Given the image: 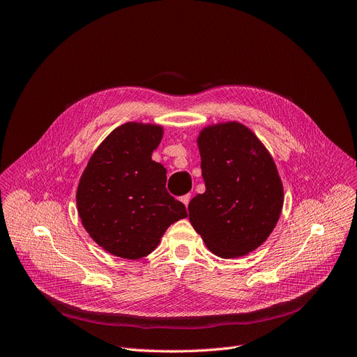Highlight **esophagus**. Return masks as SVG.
Returning <instances> with one entry per match:
<instances>
[{
    "label": "esophagus",
    "mask_w": 357,
    "mask_h": 357,
    "mask_svg": "<svg viewBox=\"0 0 357 357\" xmlns=\"http://www.w3.org/2000/svg\"><path fill=\"white\" fill-rule=\"evenodd\" d=\"M181 201H182V203L185 204V207H188V204H190V201H191V194H187V195H183V197H181Z\"/></svg>",
    "instance_id": "esophagus-1"
}]
</instances>
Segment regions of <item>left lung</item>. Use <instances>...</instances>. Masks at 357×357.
<instances>
[{
	"label": "left lung",
	"instance_id": "left-lung-1",
	"mask_svg": "<svg viewBox=\"0 0 357 357\" xmlns=\"http://www.w3.org/2000/svg\"><path fill=\"white\" fill-rule=\"evenodd\" d=\"M197 144L206 192L191 199L190 222L217 257L250 254L270 236L283 208L271 154L235 121L206 127Z\"/></svg>",
	"mask_w": 357,
	"mask_h": 357
}]
</instances>
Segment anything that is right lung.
I'll return each instance as SVG.
<instances>
[{
  "mask_svg": "<svg viewBox=\"0 0 357 357\" xmlns=\"http://www.w3.org/2000/svg\"><path fill=\"white\" fill-rule=\"evenodd\" d=\"M163 128L127 122L91 158L77 188V210L90 238L112 255L140 259L156 250L166 229L187 217L166 191V169L151 160Z\"/></svg>",
  "mask_w": 357,
  "mask_h": 357,
  "instance_id": "right-lung-1",
  "label": "right lung"
}]
</instances>
